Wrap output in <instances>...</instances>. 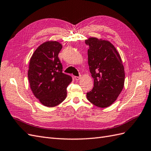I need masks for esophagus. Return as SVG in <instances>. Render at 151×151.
Segmentation results:
<instances>
[{"mask_svg": "<svg viewBox=\"0 0 151 151\" xmlns=\"http://www.w3.org/2000/svg\"><path fill=\"white\" fill-rule=\"evenodd\" d=\"M80 78H81V76H75V79L76 81L79 80Z\"/></svg>", "mask_w": 151, "mask_h": 151, "instance_id": "1", "label": "esophagus"}]
</instances>
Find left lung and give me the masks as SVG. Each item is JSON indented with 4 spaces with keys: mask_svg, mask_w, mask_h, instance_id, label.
I'll return each instance as SVG.
<instances>
[{
    "mask_svg": "<svg viewBox=\"0 0 151 151\" xmlns=\"http://www.w3.org/2000/svg\"><path fill=\"white\" fill-rule=\"evenodd\" d=\"M88 64L94 78V87L87 93L95 106L106 108L116 101L124 85L125 73L121 57L109 41L88 37Z\"/></svg>",
    "mask_w": 151,
    "mask_h": 151,
    "instance_id": "1",
    "label": "left lung"
}]
</instances>
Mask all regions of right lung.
Listing matches in <instances>:
<instances>
[{
	"mask_svg": "<svg viewBox=\"0 0 151 151\" xmlns=\"http://www.w3.org/2000/svg\"><path fill=\"white\" fill-rule=\"evenodd\" d=\"M63 45L46 41L36 48L29 61L28 79L33 94L42 105L54 107L66 98L72 78L63 73L58 54Z\"/></svg>",
	"mask_w": 151,
	"mask_h": 151,
	"instance_id": "right-lung-1",
	"label": "right lung"
}]
</instances>
